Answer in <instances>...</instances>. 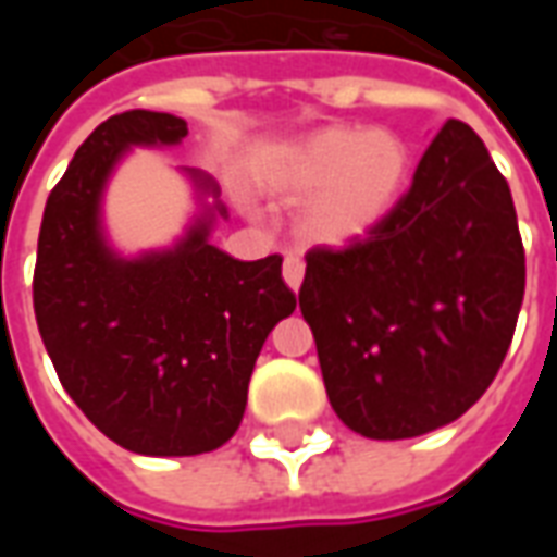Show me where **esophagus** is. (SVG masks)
I'll return each mask as SVG.
<instances>
[{
    "label": "esophagus",
    "instance_id": "34e87169",
    "mask_svg": "<svg viewBox=\"0 0 557 557\" xmlns=\"http://www.w3.org/2000/svg\"><path fill=\"white\" fill-rule=\"evenodd\" d=\"M283 280H286V286H289L292 292L301 289L304 283V259L298 253H286V259H283Z\"/></svg>",
    "mask_w": 557,
    "mask_h": 557
}]
</instances>
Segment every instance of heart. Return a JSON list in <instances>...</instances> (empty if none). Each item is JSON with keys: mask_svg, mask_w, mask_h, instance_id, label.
<instances>
[{"mask_svg": "<svg viewBox=\"0 0 557 557\" xmlns=\"http://www.w3.org/2000/svg\"><path fill=\"white\" fill-rule=\"evenodd\" d=\"M409 146L385 127H319L268 166L265 187L306 199L301 230L322 247H351L373 235L409 182Z\"/></svg>", "mask_w": 557, "mask_h": 557, "instance_id": "obj_1", "label": "heart"}]
</instances>
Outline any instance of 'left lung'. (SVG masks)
Segmentation results:
<instances>
[{"instance_id": "8db88e82", "label": "left lung", "mask_w": 557, "mask_h": 557, "mask_svg": "<svg viewBox=\"0 0 557 557\" xmlns=\"http://www.w3.org/2000/svg\"><path fill=\"white\" fill-rule=\"evenodd\" d=\"M525 295L510 187L450 119L391 218L346 250L307 253L298 304L331 409L379 442L462 418L492 385Z\"/></svg>"}]
</instances>
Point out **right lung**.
<instances>
[{"label": "right lung", "instance_id": "obj_1", "mask_svg": "<svg viewBox=\"0 0 557 557\" xmlns=\"http://www.w3.org/2000/svg\"><path fill=\"white\" fill-rule=\"evenodd\" d=\"M187 122L131 110L89 134L47 199L35 262V319L67 397L143 456L218 450L238 430L256 358L295 310L283 259L242 262L211 244L230 220L218 182L182 166L196 211L158 250L119 253L103 196L134 148H172Z\"/></svg>", "mask_w": 557, "mask_h": 557}]
</instances>
